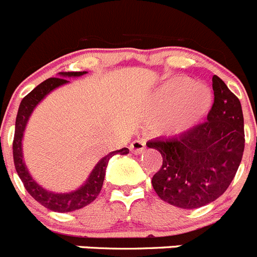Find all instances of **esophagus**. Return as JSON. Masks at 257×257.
<instances>
[{
    "instance_id": "esophagus-1",
    "label": "esophagus",
    "mask_w": 257,
    "mask_h": 257,
    "mask_svg": "<svg viewBox=\"0 0 257 257\" xmlns=\"http://www.w3.org/2000/svg\"><path fill=\"white\" fill-rule=\"evenodd\" d=\"M145 149H146V142L142 139L135 140V141H132L131 145H130V151L134 155L142 154V152L145 151Z\"/></svg>"
}]
</instances>
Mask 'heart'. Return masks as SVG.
Masks as SVG:
<instances>
[{"label": "heart", "instance_id": "1", "mask_svg": "<svg viewBox=\"0 0 257 257\" xmlns=\"http://www.w3.org/2000/svg\"><path fill=\"white\" fill-rule=\"evenodd\" d=\"M212 106V93L201 83L190 78L175 77L165 82L152 95L149 113L157 117L159 134L179 136L199 125Z\"/></svg>", "mask_w": 257, "mask_h": 257}]
</instances>
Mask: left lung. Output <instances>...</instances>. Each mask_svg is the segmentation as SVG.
I'll return each mask as SVG.
<instances>
[{
	"label": "left lung",
	"instance_id": "obj_1",
	"mask_svg": "<svg viewBox=\"0 0 257 257\" xmlns=\"http://www.w3.org/2000/svg\"><path fill=\"white\" fill-rule=\"evenodd\" d=\"M214 105L206 122L147 147L161 154L162 166L152 177L157 196L181 209L215 201L230 186L245 149L240 100L218 76L212 77Z\"/></svg>",
	"mask_w": 257,
	"mask_h": 257
}]
</instances>
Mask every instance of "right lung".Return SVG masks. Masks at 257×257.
<instances>
[{
	"instance_id": "add662e5",
	"label": "right lung",
	"mask_w": 257,
	"mask_h": 257,
	"mask_svg": "<svg viewBox=\"0 0 257 257\" xmlns=\"http://www.w3.org/2000/svg\"><path fill=\"white\" fill-rule=\"evenodd\" d=\"M85 73L87 72L86 71H80V72H60L58 73L60 77L47 78L42 83H40L37 87H35L29 95L25 96L24 100L20 103L19 112H17L14 145H12V147H14V162L17 175L21 179L22 184H24L27 192L39 204H41L46 209L52 210L55 212H71L75 211V210L82 209V207L91 204L98 196L101 189H102L108 160L116 154H128V149L123 147V149L116 150V151L106 155L105 157H102L96 164V166L93 167L90 176L86 180L85 184H82V186H80L75 191L65 192V194H57V192L45 190L30 175L29 170H27L26 165H25L24 155H22V139H24V132L25 128H26L30 116L34 112L35 107L41 102L51 91H53L55 88L60 87V86L68 82L66 80V77H78V76H82ZM62 77H64L63 79L62 78Z\"/></svg>"
}]
</instances>
